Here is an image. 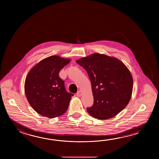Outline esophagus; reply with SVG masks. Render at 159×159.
I'll list each match as a JSON object with an SVG mask.
<instances>
[{"mask_svg": "<svg viewBox=\"0 0 159 159\" xmlns=\"http://www.w3.org/2000/svg\"><path fill=\"white\" fill-rule=\"evenodd\" d=\"M82 91H81V90H79V91L77 93V94H76V95H77V97H81V95H82Z\"/></svg>", "mask_w": 159, "mask_h": 159, "instance_id": "1", "label": "esophagus"}]
</instances>
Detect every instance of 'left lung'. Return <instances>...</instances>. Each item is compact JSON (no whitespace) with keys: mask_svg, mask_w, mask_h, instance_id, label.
Listing matches in <instances>:
<instances>
[{"mask_svg":"<svg viewBox=\"0 0 159 159\" xmlns=\"http://www.w3.org/2000/svg\"><path fill=\"white\" fill-rule=\"evenodd\" d=\"M76 62L88 73L91 81L94 104L87 108L96 119L115 116L128 105L132 95L133 80L128 68L118 59L94 53Z\"/></svg>","mask_w":159,"mask_h":159,"instance_id":"1","label":"left lung"}]
</instances>
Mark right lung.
Returning <instances> with one entry per match:
<instances>
[{"mask_svg":"<svg viewBox=\"0 0 159 159\" xmlns=\"http://www.w3.org/2000/svg\"><path fill=\"white\" fill-rule=\"evenodd\" d=\"M70 59L52 56L44 58L30 69L24 84L27 100L38 114L49 118L64 114L74 94L65 88L59 72Z\"/></svg>","mask_w":159,"mask_h":159,"instance_id":"1","label":"right lung"}]
</instances>
